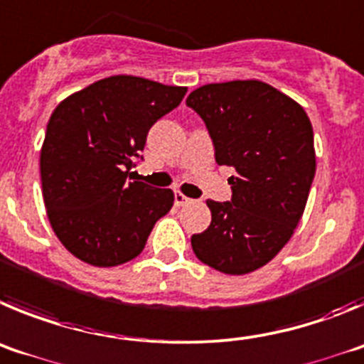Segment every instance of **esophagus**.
<instances>
[{"label": "esophagus", "instance_id": "1", "mask_svg": "<svg viewBox=\"0 0 364 364\" xmlns=\"http://www.w3.org/2000/svg\"><path fill=\"white\" fill-rule=\"evenodd\" d=\"M190 199L186 198L185 194H181V192H176L174 194V203H176V206H183V205H186V203H188Z\"/></svg>", "mask_w": 364, "mask_h": 364}]
</instances>
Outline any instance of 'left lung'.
Segmentation results:
<instances>
[{
  "mask_svg": "<svg viewBox=\"0 0 364 364\" xmlns=\"http://www.w3.org/2000/svg\"><path fill=\"white\" fill-rule=\"evenodd\" d=\"M186 105L205 121L215 161L235 170L230 201H206L210 227L192 235V250L223 274H250L279 254L303 215L316 174L312 123L259 80L203 85Z\"/></svg>",
  "mask_w": 364,
  "mask_h": 364,
  "instance_id": "left-lung-1",
  "label": "left lung"
}]
</instances>
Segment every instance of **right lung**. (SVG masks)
Returning <instances> with one entry per match:
<instances>
[{
  "label": "right lung",
  "mask_w": 364,
  "mask_h": 364,
  "mask_svg": "<svg viewBox=\"0 0 364 364\" xmlns=\"http://www.w3.org/2000/svg\"><path fill=\"white\" fill-rule=\"evenodd\" d=\"M186 87L110 76L65 97L39 156L48 221L65 248L92 267H117L145 248L174 205L170 188L130 181L150 127L174 110Z\"/></svg>",
  "instance_id": "1"
}]
</instances>
